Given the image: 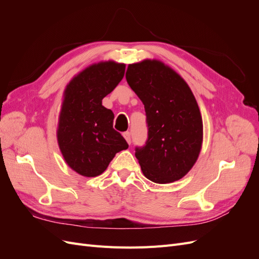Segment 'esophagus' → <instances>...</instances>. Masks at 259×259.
Wrapping results in <instances>:
<instances>
[{
	"label": "esophagus",
	"instance_id": "esophagus-1",
	"mask_svg": "<svg viewBox=\"0 0 259 259\" xmlns=\"http://www.w3.org/2000/svg\"><path fill=\"white\" fill-rule=\"evenodd\" d=\"M123 136H124L125 139H126L127 144H131V133L130 132H125V133H123Z\"/></svg>",
	"mask_w": 259,
	"mask_h": 259
}]
</instances>
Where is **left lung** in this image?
<instances>
[{"instance_id": "left-lung-1", "label": "left lung", "mask_w": 259, "mask_h": 259, "mask_svg": "<svg viewBox=\"0 0 259 259\" xmlns=\"http://www.w3.org/2000/svg\"><path fill=\"white\" fill-rule=\"evenodd\" d=\"M125 77L145 106L148 139L135 148L144 175L156 184L183 178L198 160L203 140L200 109L190 88L154 59L128 65Z\"/></svg>"}]
</instances>
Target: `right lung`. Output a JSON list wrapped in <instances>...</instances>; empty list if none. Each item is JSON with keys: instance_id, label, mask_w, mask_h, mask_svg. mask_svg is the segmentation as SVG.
I'll return each instance as SVG.
<instances>
[{"instance_id": "add662e5", "label": "right lung", "mask_w": 259, "mask_h": 259, "mask_svg": "<svg viewBox=\"0 0 259 259\" xmlns=\"http://www.w3.org/2000/svg\"><path fill=\"white\" fill-rule=\"evenodd\" d=\"M125 65L105 61L92 65L74 76L65 90L57 139L68 165L77 174H103L115 153L128 148L113 128L114 114L103 99L121 82Z\"/></svg>"}]
</instances>
